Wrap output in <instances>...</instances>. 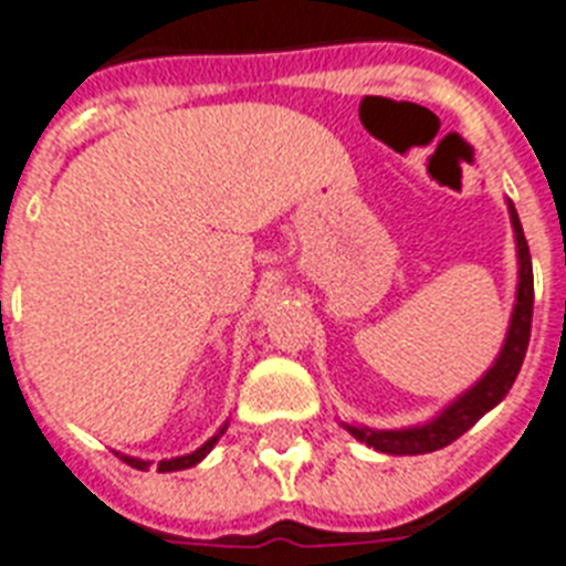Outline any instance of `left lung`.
Returning a JSON list of instances; mask_svg holds the SVG:
<instances>
[{
    "label": "left lung",
    "instance_id": "obj_1",
    "mask_svg": "<svg viewBox=\"0 0 566 566\" xmlns=\"http://www.w3.org/2000/svg\"><path fill=\"white\" fill-rule=\"evenodd\" d=\"M514 224V237H517V256H520V283H517V304H514L512 327L505 336L503 354L496 356L494 368L488 370L485 377L479 379L476 386L464 391L453 406H447L436 420H429L423 427L411 429H368L345 423V429L354 438L365 441L368 447L379 450V453L391 455H420L441 450V447L453 444L455 438L464 436L473 423H476L485 411L494 409L509 388L514 386V379L520 374L523 356H526L528 336H532V306H535V280H532V256H528L526 237L520 228L517 210L509 205Z\"/></svg>",
    "mask_w": 566,
    "mask_h": 566
}]
</instances>
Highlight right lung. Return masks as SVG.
Returning <instances> with one entry per match:
<instances>
[{
  "mask_svg": "<svg viewBox=\"0 0 566 566\" xmlns=\"http://www.w3.org/2000/svg\"><path fill=\"white\" fill-rule=\"evenodd\" d=\"M221 436H224V429H221L219 436H212L205 447H198L196 453L180 455V459H169V462H160V464H157V470H160V473H169V470H187V468H192V464H198V462H201V459H205L207 453H210V450H212V447H216V441H219ZM122 462H128L130 468H137V470H148V468H151V462H139V459H128V455H122Z\"/></svg>",
  "mask_w": 566,
  "mask_h": 566,
  "instance_id": "add662e5",
  "label": "right lung"
}]
</instances>
